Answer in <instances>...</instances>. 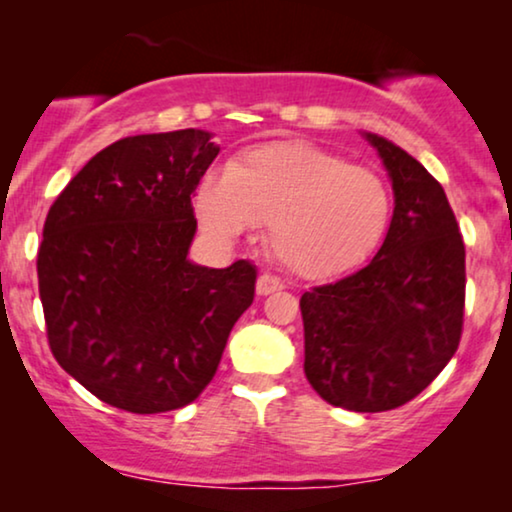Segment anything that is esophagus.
<instances>
[{
	"instance_id": "esophagus-1",
	"label": "esophagus",
	"mask_w": 512,
	"mask_h": 512,
	"mask_svg": "<svg viewBox=\"0 0 512 512\" xmlns=\"http://www.w3.org/2000/svg\"><path fill=\"white\" fill-rule=\"evenodd\" d=\"M282 286H284V284L279 282V279H277L275 275H268V272H265V275L258 277L256 293H258V296H270V293L279 291V289H282Z\"/></svg>"
}]
</instances>
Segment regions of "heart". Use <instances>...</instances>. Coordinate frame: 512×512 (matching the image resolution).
Instances as JSON below:
<instances>
[{"instance_id":"heart-1","label":"heart","mask_w":512,"mask_h":512,"mask_svg":"<svg viewBox=\"0 0 512 512\" xmlns=\"http://www.w3.org/2000/svg\"><path fill=\"white\" fill-rule=\"evenodd\" d=\"M391 193L382 177L317 144L272 142L202 179L195 212L205 233L233 244L268 226L270 254L293 275L324 279L366 261L387 235Z\"/></svg>"}]
</instances>
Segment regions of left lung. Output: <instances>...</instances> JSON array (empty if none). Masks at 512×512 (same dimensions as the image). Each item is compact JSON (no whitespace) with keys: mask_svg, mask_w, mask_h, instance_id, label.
<instances>
[{"mask_svg":"<svg viewBox=\"0 0 512 512\" xmlns=\"http://www.w3.org/2000/svg\"><path fill=\"white\" fill-rule=\"evenodd\" d=\"M394 184L380 251L300 298L305 375L335 408H401L436 380L464 331L466 249L443 186L384 137L366 135Z\"/></svg>","mask_w":512,"mask_h":512,"instance_id":"obj_1","label":"left lung"}]
</instances>
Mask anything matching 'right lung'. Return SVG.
<instances>
[{
	"instance_id": "right-lung-1",
	"label": "right lung",
	"mask_w": 512,
	"mask_h": 512,
	"mask_svg": "<svg viewBox=\"0 0 512 512\" xmlns=\"http://www.w3.org/2000/svg\"><path fill=\"white\" fill-rule=\"evenodd\" d=\"M205 130L118 139L48 209L39 298L55 361L135 415L184 408L219 368L254 303L256 268L188 261L191 198L219 153Z\"/></svg>"
}]
</instances>
